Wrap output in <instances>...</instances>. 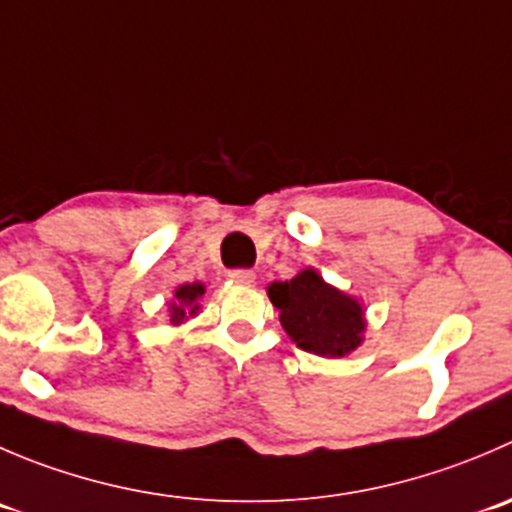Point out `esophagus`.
<instances>
[{"label":"esophagus","mask_w":512,"mask_h":512,"mask_svg":"<svg viewBox=\"0 0 512 512\" xmlns=\"http://www.w3.org/2000/svg\"><path fill=\"white\" fill-rule=\"evenodd\" d=\"M230 280L237 282V285H252L255 282V272L245 270V267H237V270H230Z\"/></svg>","instance_id":"esophagus-1"}]
</instances>
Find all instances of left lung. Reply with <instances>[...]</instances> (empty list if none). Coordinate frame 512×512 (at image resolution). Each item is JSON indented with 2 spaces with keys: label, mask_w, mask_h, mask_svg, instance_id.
<instances>
[{
  "label": "left lung",
  "mask_w": 512,
  "mask_h": 512,
  "mask_svg": "<svg viewBox=\"0 0 512 512\" xmlns=\"http://www.w3.org/2000/svg\"><path fill=\"white\" fill-rule=\"evenodd\" d=\"M267 295L300 350L342 357L362 342V307L345 292L322 282L315 270H302L287 282H272Z\"/></svg>",
  "instance_id": "8db88e82"
}]
</instances>
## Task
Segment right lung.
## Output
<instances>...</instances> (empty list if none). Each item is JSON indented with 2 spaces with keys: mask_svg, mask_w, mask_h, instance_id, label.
Masks as SVG:
<instances>
[{
  "mask_svg": "<svg viewBox=\"0 0 512 512\" xmlns=\"http://www.w3.org/2000/svg\"><path fill=\"white\" fill-rule=\"evenodd\" d=\"M202 295H205V287H202L200 282H195V285H182L180 290L175 292L177 302L172 305L170 320L172 322H182L187 315H195L197 307H200V305H197V300H200Z\"/></svg>",
  "mask_w": 512,
  "mask_h": 512,
  "instance_id": "obj_1",
  "label": "right lung"
}]
</instances>
